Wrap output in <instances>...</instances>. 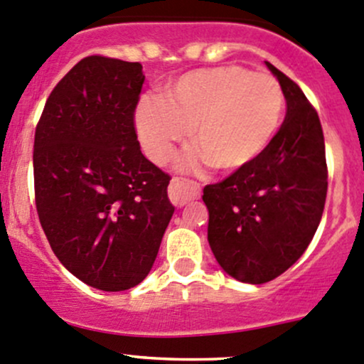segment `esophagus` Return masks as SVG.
<instances>
[{"label": "esophagus", "instance_id": "obj_1", "mask_svg": "<svg viewBox=\"0 0 364 364\" xmlns=\"http://www.w3.org/2000/svg\"><path fill=\"white\" fill-rule=\"evenodd\" d=\"M168 196L175 207H183L187 201L200 198V183L175 177L168 187Z\"/></svg>", "mask_w": 364, "mask_h": 364}]
</instances>
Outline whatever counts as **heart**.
Returning <instances> with one entry per match:
<instances>
[{
  "mask_svg": "<svg viewBox=\"0 0 364 364\" xmlns=\"http://www.w3.org/2000/svg\"><path fill=\"white\" fill-rule=\"evenodd\" d=\"M286 100L268 73L237 65L194 70L166 87L164 98L147 96L136 110V129L145 152L157 164L173 159L191 131L186 170L230 173L252 163L272 144L282 122Z\"/></svg>",
  "mask_w": 364,
  "mask_h": 364,
  "instance_id": "obj_1",
  "label": "heart"
}]
</instances>
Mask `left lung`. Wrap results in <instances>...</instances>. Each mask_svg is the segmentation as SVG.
Returning a JSON list of instances; mask_svg holds the SVG:
<instances>
[{"label": "left lung", "mask_w": 364, "mask_h": 364, "mask_svg": "<svg viewBox=\"0 0 364 364\" xmlns=\"http://www.w3.org/2000/svg\"><path fill=\"white\" fill-rule=\"evenodd\" d=\"M266 66L279 78L287 103L282 126L263 154L203 189L213 256L228 275L247 284L269 282L301 257L328 193L317 110L296 82Z\"/></svg>", "instance_id": "8db88e82"}]
</instances>
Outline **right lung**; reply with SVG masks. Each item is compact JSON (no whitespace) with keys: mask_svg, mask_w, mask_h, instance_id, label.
I'll use <instances>...</instances> for the list:
<instances>
[{"mask_svg":"<svg viewBox=\"0 0 364 364\" xmlns=\"http://www.w3.org/2000/svg\"><path fill=\"white\" fill-rule=\"evenodd\" d=\"M140 63L87 55L52 89L35 131V201L68 272L101 291L138 286L175 207L171 177L140 151Z\"/></svg>","mask_w":364,"mask_h":364,"instance_id":"obj_1","label":"right lung"}]
</instances>
